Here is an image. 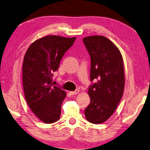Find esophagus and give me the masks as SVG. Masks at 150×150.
I'll list each match as a JSON object with an SVG mask.
<instances>
[{"label":"esophagus","mask_w":150,"mask_h":150,"mask_svg":"<svg viewBox=\"0 0 150 150\" xmlns=\"http://www.w3.org/2000/svg\"><path fill=\"white\" fill-rule=\"evenodd\" d=\"M79 91H80L79 90H76L74 91H70V93L71 94V95H76V94L79 93Z\"/></svg>","instance_id":"esophagus-1"}]
</instances>
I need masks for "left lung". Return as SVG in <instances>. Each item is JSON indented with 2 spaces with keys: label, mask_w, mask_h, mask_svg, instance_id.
<instances>
[{
  "label": "left lung",
  "mask_w": 150,
  "mask_h": 150,
  "mask_svg": "<svg viewBox=\"0 0 150 150\" xmlns=\"http://www.w3.org/2000/svg\"><path fill=\"white\" fill-rule=\"evenodd\" d=\"M91 57V81L98 82L89 88L90 104L85 109L88 121L93 124L105 122L114 113L125 88L123 59L118 47L101 35L83 39Z\"/></svg>",
  "instance_id": "left-lung-1"
}]
</instances>
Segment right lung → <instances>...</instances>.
<instances>
[{
    "label": "right lung",
    "instance_id": "1",
    "mask_svg": "<svg viewBox=\"0 0 150 150\" xmlns=\"http://www.w3.org/2000/svg\"><path fill=\"white\" fill-rule=\"evenodd\" d=\"M76 38L47 35L30 45L22 66V83L26 101L42 122L51 124L59 120L61 105L67 93L52 84L65 52Z\"/></svg>",
    "mask_w": 150,
    "mask_h": 150
}]
</instances>
